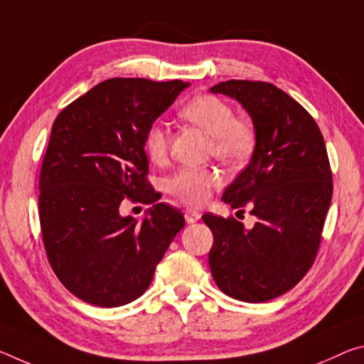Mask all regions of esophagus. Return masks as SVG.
Returning <instances> with one entry per match:
<instances>
[{"mask_svg": "<svg viewBox=\"0 0 364 364\" xmlns=\"http://www.w3.org/2000/svg\"><path fill=\"white\" fill-rule=\"evenodd\" d=\"M184 218H186V223H196L200 218V213H198V212H194V210H186L184 212Z\"/></svg>", "mask_w": 364, "mask_h": 364, "instance_id": "obj_1", "label": "esophagus"}]
</instances>
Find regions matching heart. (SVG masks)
Masks as SVG:
<instances>
[{
    "mask_svg": "<svg viewBox=\"0 0 364 364\" xmlns=\"http://www.w3.org/2000/svg\"><path fill=\"white\" fill-rule=\"evenodd\" d=\"M180 114L210 136L212 154L225 164H241L255 149V128L247 121L235 118L232 105L215 95L194 97L181 108ZM144 151L154 164L165 160L168 154V132L164 126L155 123L146 131ZM218 183L220 175L217 170L184 166L166 181V189L184 204L199 205L205 203L210 189Z\"/></svg>",
    "mask_w": 364,
    "mask_h": 364,
    "instance_id": "heart-1",
    "label": "heart"
}]
</instances>
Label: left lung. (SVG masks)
<instances>
[{"label":"left lung","mask_w":364,"mask_h":364,"mask_svg":"<svg viewBox=\"0 0 364 364\" xmlns=\"http://www.w3.org/2000/svg\"><path fill=\"white\" fill-rule=\"evenodd\" d=\"M241 103L252 119L256 146L246 168L225 189L223 203L251 207L246 228L212 213L209 265L217 287L235 299L264 303L284 295L314 262L332 200V171L313 117L275 85L225 80L210 87Z\"/></svg>","instance_id":"1"}]
</instances>
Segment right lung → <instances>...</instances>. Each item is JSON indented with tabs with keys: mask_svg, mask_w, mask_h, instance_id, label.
I'll return each instance as SVG.
<instances>
[{
	"mask_svg": "<svg viewBox=\"0 0 364 364\" xmlns=\"http://www.w3.org/2000/svg\"><path fill=\"white\" fill-rule=\"evenodd\" d=\"M189 82L108 79L63 109L51 128L38 181L43 245L74 296L102 308L139 298L184 227L147 181L144 134ZM124 198L152 203L139 223Z\"/></svg>",
	"mask_w": 364,
	"mask_h": 364,
	"instance_id": "right-lung-1",
	"label": "right lung"
}]
</instances>
